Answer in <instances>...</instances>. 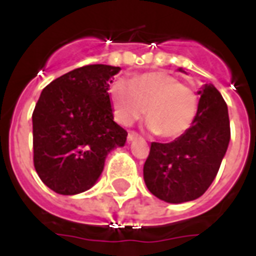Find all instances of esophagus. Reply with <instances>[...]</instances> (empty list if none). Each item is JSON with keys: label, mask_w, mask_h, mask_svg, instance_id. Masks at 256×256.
<instances>
[{"label": "esophagus", "mask_w": 256, "mask_h": 256, "mask_svg": "<svg viewBox=\"0 0 256 256\" xmlns=\"http://www.w3.org/2000/svg\"><path fill=\"white\" fill-rule=\"evenodd\" d=\"M138 138H140V136H138V134H136V132H128V142H132V140H138Z\"/></svg>", "instance_id": "34e87169"}]
</instances>
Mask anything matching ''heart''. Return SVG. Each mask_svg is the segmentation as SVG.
Masks as SVG:
<instances>
[{"instance_id":"obj_1","label":"heart","mask_w":256,"mask_h":256,"mask_svg":"<svg viewBox=\"0 0 256 256\" xmlns=\"http://www.w3.org/2000/svg\"><path fill=\"white\" fill-rule=\"evenodd\" d=\"M116 120L130 126L148 116L146 128L154 134L174 140L192 126L198 112V96L164 72L140 74L126 82L118 80L108 88Z\"/></svg>"}]
</instances>
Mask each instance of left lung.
<instances>
[{"mask_svg":"<svg viewBox=\"0 0 256 256\" xmlns=\"http://www.w3.org/2000/svg\"><path fill=\"white\" fill-rule=\"evenodd\" d=\"M179 72L186 73L180 68ZM192 126L170 144L152 142L144 166L148 191L168 203L190 202L215 179L230 142L227 104L212 84H204Z\"/></svg>","mask_w":256,"mask_h":256,"instance_id":"1","label":"left lung"}]
</instances>
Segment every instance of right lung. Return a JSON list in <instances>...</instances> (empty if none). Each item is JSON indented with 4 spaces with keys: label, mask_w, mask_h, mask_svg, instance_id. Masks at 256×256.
Returning <instances> with one entry per match:
<instances>
[{
    "label": "right lung",
    "mask_w": 256,
    "mask_h": 256,
    "mask_svg": "<svg viewBox=\"0 0 256 256\" xmlns=\"http://www.w3.org/2000/svg\"><path fill=\"white\" fill-rule=\"evenodd\" d=\"M120 68L88 65L50 82L33 112L34 168L62 195L92 188L128 132L114 122L108 88Z\"/></svg>",
    "instance_id": "right-lung-1"
}]
</instances>
